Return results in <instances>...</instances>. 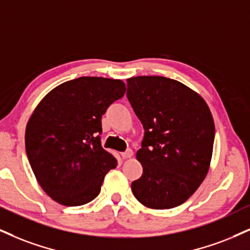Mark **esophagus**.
I'll return each instance as SVG.
<instances>
[{
    "label": "esophagus",
    "instance_id": "esophagus-1",
    "mask_svg": "<svg viewBox=\"0 0 250 250\" xmlns=\"http://www.w3.org/2000/svg\"><path fill=\"white\" fill-rule=\"evenodd\" d=\"M132 155H133V150H132V149H126L125 152L122 153L123 159H130Z\"/></svg>",
    "mask_w": 250,
    "mask_h": 250
}]
</instances>
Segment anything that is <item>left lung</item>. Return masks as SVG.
<instances>
[{
  "mask_svg": "<svg viewBox=\"0 0 250 250\" xmlns=\"http://www.w3.org/2000/svg\"><path fill=\"white\" fill-rule=\"evenodd\" d=\"M126 96L145 130L137 152L144 170L132 192L147 208H176L208 175L214 143L211 111L197 92L163 76L127 79Z\"/></svg>",
  "mask_w": 250,
  "mask_h": 250,
  "instance_id": "1",
  "label": "left lung"
}]
</instances>
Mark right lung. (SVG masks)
<instances>
[{"mask_svg":"<svg viewBox=\"0 0 250 250\" xmlns=\"http://www.w3.org/2000/svg\"><path fill=\"white\" fill-rule=\"evenodd\" d=\"M120 80L82 78L58 85L40 101L26 125L25 148L42 190L64 206L98 196L104 177L117 167L102 147V116L125 94Z\"/></svg>","mask_w":250,"mask_h":250,"instance_id":"add662e5","label":"right lung"}]
</instances>
